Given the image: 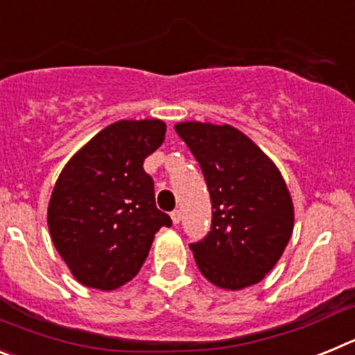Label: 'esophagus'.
Wrapping results in <instances>:
<instances>
[{"instance_id": "esophagus-1", "label": "esophagus", "mask_w": 355, "mask_h": 355, "mask_svg": "<svg viewBox=\"0 0 355 355\" xmlns=\"http://www.w3.org/2000/svg\"><path fill=\"white\" fill-rule=\"evenodd\" d=\"M171 218H172V222H174L175 225L180 224V222H181V211H180V209H174V211L171 213Z\"/></svg>"}]
</instances>
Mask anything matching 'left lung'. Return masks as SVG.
I'll return each mask as SVG.
<instances>
[{
	"label": "left lung",
	"mask_w": 355,
	"mask_h": 355,
	"mask_svg": "<svg viewBox=\"0 0 355 355\" xmlns=\"http://www.w3.org/2000/svg\"><path fill=\"white\" fill-rule=\"evenodd\" d=\"M175 133L199 163L211 199V227L190 243L200 274L225 290L259 283L293 231V205L272 159L241 131L181 122Z\"/></svg>",
	"instance_id": "8db88e82"
}]
</instances>
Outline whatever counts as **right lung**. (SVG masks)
Wrapping results in <instances>:
<instances>
[{"label":"right lung","mask_w":355,"mask_h":355,"mask_svg":"<svg viewBox=\"0 0 355 355\" xmlns=\"http://www.w3.org/2000/svg\"><path fill=\"white\" fill-rule=\"evenodd\" d=\"M158 119L119 121L72 156L58 175L48 208L53 243L72 275L97 290H115L139 274L159 227L155 181L144 159L162 146Z\"/></svg>","instance_id":"obj_1"}]
</instances>
